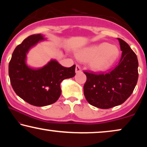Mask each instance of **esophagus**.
Listing matches in <instances>:
<instances>
[{
  "label": "esophagus",
  "mask_w": 147,
  "mask_h": 147,
  "mask_svg": "<svg viewBox=\"0 0 147 147\" xmlns=\"http://www.w3.org/2000/svg\"><path fill=\"white\" fill-rule=\"evenodd\" d=\"M82 70H81V67H80L79 65H76V73H80V72H81Z\"/></svg>",
  "instance_id": "esophagus-1"
}]
</instances>
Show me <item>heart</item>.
Listing matches in <instances>:
<instances>
[{
	"mask_svg": "<svg viewBox=\"0 0 147 147\" xmlns=\"http://www.w3.org/2000/svg\"><path fill=\"white\" fill-rule=\"evenodd\" d=\"M119 54L116 45L102 43L80 50L77 57L82 61L90 62V67L94 71H104L113 65Z\"/></svg>",
	"mask_w": 147,
	"mask_h": 147,
	"instance_id": "heart-1",
	"label": "heart"
}]
</instances>
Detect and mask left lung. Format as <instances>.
Wrapping results in <instances>:
<instances>
[{
  "mask_svg": "<svg viewBox=\"0 0 147 147\" xmlns=\"http://www.w3.org/2000/svg\"><path fill=\"white\" fill-rule=\"evenodd\" d=\"M122 51L118 65L107 74L84 72L86 99L91 105L108 109L124 103L131 95L138 81V62L128 43L118 38Z\"/></svg>",
  "mask_w": 147,
  "mask_h": 147,
  "instance_id": "8db88e82",
  "label": "left lung"
}]
</instances>
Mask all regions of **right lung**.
<instances>
[{
  "label": "right lung",
  "instance_id": "obj_1",
  "mask_svg": "<svg viewBox=\"0 0 147 147\" xmlns=\"http://www.w3.org/2000/svg\"><path fill=\"white\" fill-rule=\"evenodd\" d=\"M45 39L41 34L26 38L14 50L9 65L10 81L14 91L27 103L35 106L55 103L61 95V82L76 75L75 65L65 67L55 59L37 69L27 65L28 52Z\"/></svg>",
  "mask_w": 147,
  "mask_h": 147
}]
</instances>
